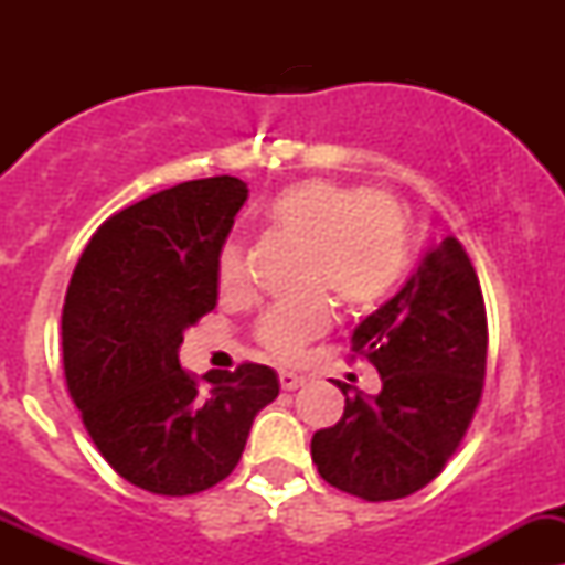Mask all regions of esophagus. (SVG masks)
<instances>
[{
  "label": "esophagus",
  "instance_id": "1",
  "mask_svg": "<svg viewBox=\"0 0 565 565\" xmlns=\"http://www.w3.org/2000/svg\"><path fill=\"white\" fill-rule=\"evenodd\" d=\"M278 383H281L284 391H295V388H300V385H303V377H300V374H295V372H281V374H278Z\"/></svg>",
  "mask_w": 565,
  "mask_h": 565
}]
</instances>
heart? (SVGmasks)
I'll return each mask as SVG.
<instances>
[{"label":"heart","mask_w":565,"mask_h":565,"mask_svg":"<svg viewBox=\"0 0 565 565\" xmlns=\"http://www.w3.org/2000/svg\"><path fill=\"white\" fill-rule=\"evenodd\" d=\"M259 215L273 235L306 250L303 287L333 292L347 311L383 303L407 270L409 218L391 193L311 177L273 193ZM215 273L224 292L246 287V246L237 237L224 241ZM328 324V298L311 292L300 303L265 311L254 335L270 355L292 358Z\"/></svg>","instance_id":"1"}]
</instances>
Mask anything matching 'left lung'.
I'll return each instance as SVG.
<instances>
[{
	"label": "left lung",
	"instance_id": "8db88e82",
	"mask_svg": "<svg viewBox=\"0 0 565 565\" xmlns=\"http://www.w3.org/2000/svg\"><path fill=\"white\" fill-rule=\"evenodd\" d=\"M487 344L476 267L465 246L446 237L402 292L352 333V358L377 369L380 391L335 383L344 415L311 437L319 476L369 503L407 498L435 481L481 404Z\"/></svg>",
	"mask_w": 565,
	"mask_h": 565
}]
</instances>
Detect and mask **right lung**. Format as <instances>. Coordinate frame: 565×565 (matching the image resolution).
<instances>
[{
	"label": "right lung",
	"mask_w": 565,
	"mask_h": 565,
	"mask_svg": "<svg viewBox=\"0 0 565 565\" xmlns=\"http://www.w3.org/2000/svg\"><path fill=\"white\" fill-rule=\"evenodd\" d=\"M248 199L221 174L180 182L106 218L62 306V366L84 429L125 481L167 498L224 481L256 413L278 396L270 366L182 372V330L215 309V259Z\"/></svg>",
	"instance_id": "1"
}]
</instances>
